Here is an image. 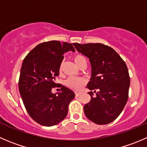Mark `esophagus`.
<instances>
[{
  "mask_svg": "<svg viewBox=\"0 0 147 147\" xmlns=\"http://www.w3.org/2000/svg\"><path fill=\"white\" fill-rule=\"evenodd\" d=\"M80 94H81V93L78 92V93H76V94H75V96H76V97H79V96L80 95Z\"/></svg>",
  "mask_w": 147,
  "mask_h": 147,
  "instance_id": "34e87169",
  "label": "esophagus"
}]
</instances>
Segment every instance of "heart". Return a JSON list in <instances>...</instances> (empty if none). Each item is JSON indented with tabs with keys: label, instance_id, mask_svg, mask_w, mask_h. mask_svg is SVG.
<instances>
[{
	"label": "heart",
	"instance_id": "obj_1",
	"mask_svg": "<svg viewBox=\"0 0 147 147\" xmlns=\"http://www.w3.org/2000/svg\"><path fill=\"white\" fill-rule=\"evenodd\" d=\"M86 60L85 58L80 55H76L74 57V61L75 64L78 67L82 63V61ZM62 70V66L60 67V71ZM85 84V81L84 79L80 78H69L65 81V85L68 88L72 90L78 92L82 89V87Z\"/></svg>",
	"mask_w": 147,
	"mask_h": 147
}]
</instances>
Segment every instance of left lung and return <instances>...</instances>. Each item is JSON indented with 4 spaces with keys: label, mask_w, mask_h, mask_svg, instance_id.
<instances>
[{
    "label": "left lung",
    "mask_w": 147,
    "mask_h": 147,
    "mask_svg": "<svg viewBox=\"0 0 147 147\" xmlns=\"http://www.w3.org/2000/svg\"><path fill=\"white\" fill-rule=\"evenodd\" d=\"M88 57L92 67L87 87L91 100L84 106L86 117L97 124L116 119L128 100L130 78L126 63L112 47L102 43H73Z\"/></svg>",
    "instance_id": "8db88e82"
}]
</instances>
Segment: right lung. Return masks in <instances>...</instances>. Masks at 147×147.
<instances>
[{"mask_svg": "<svg viewBox=\"0 0 147 147\" xmlns=\"http://www.w3.org/2000/svg\"><path fill=\"white\" fill-rule=\"evenodd\" d=\"M75 52L71 43L52 40L42 42L32 49L23 60L18 87L26 110L34 121L45 127L58 124L66 117L68 105L75 92L64 85L60 92H52L57 85L63 55Z\"/></svg>", "mask_w": 147, "mask_h": 147, "instance_id": "right-lung-1", "label": "right lung"}]
</instances>
